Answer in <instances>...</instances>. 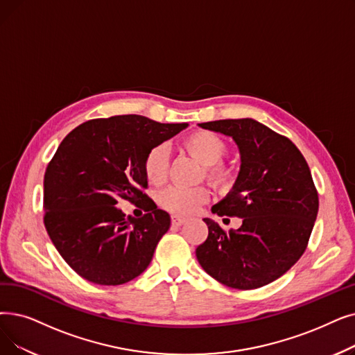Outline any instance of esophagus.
I'll list each match as a JSON object with an SVG mask.
<instances>
[{"mask_svg": "<svg viewBox=\"0 0 355 355\" xmlns=\"http://www.w3.org/2000/svg\"><path fill=\"white\" fill-rule=\"evenodd\" d=\"M171 223H173V226H177V227H178V226L186 223V218H181V216L173 214V216H171Z\"/></svg>", "mask_w": 355, "mask_h": 355, "instance_id": "obj_1", "label": "esophagus"}]
</instances>
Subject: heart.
<instances>
[{"instance_id":"obj_1","label":"heart","mask_w":355,"mask_h":355,"mask_svg":"<svg viewBox=\"0 0 355 355\" xmlns=\"http://www.w3.org/2000/svg\"><path fill=\"white\" fill-rule=\"evenodd\" d=\"M182 146L190 155L205 165L206 177L222 189L230 187L234 182V171L219 161L226 155L227 145L213 132L196 130L182 141ZM169 153L165 145H157L148 150L144 159V173L150 184L159 186L168 175ZM210 197L206 186L196 187H168L158 194V205L180 216L193 214Z\"/></svg>"}]
</instances>
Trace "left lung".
I'll use <instances>...</instances> for the list:
<instances>
[{
    "mask_svg": "<svg viewBox=\"0 0 355 355\" xmlns=\"http://www.w3.org/2000/svg\"><path fill=\"white\" fill-rule=\"evenodd\" d=\"M198 126L232 137L239 149L234 187L211 211L238 216L242 225L225 232L218 222L203 219L209 235L196 257L227 287H263L288 271L306 250L319 209L311 169L295 144L254 119Z\"/></svg>",
    "mask_w": 355,
    "mask_h": 355,
    "instance_id": "obj_1",
    "label": "left lung"
}]
</instances>
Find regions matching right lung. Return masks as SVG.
Segmentation results:
<instances>
[{
	"label": "right lung",
	"mask_w": 355,
	"mask_h": 355,
	"mask_svg": "<svg viewBox=\"0 0 355 355\" xmlns=\"http://www.w3.org/2000/svg\"><path fill=\"white\" fill-rule=\"evenodd\" d=\"M187 126L113 116L85 121L60 142L44 173V227L60 257L85 280L119 286L148 268L171 218L142 193L148 186L144 159ZM121 198L145 199L148 213L126 220L116 207Z\"/></svg>",
	"instance_id": "1"
}]
</instances>
